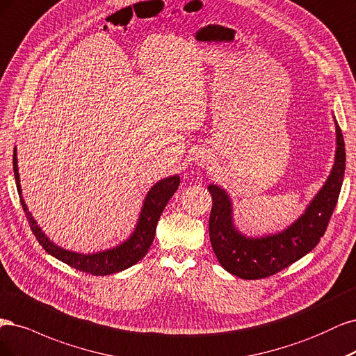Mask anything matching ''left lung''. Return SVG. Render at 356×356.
Wrapping results in <instances>:
<instances>
[{"label":"left lung","instance_id":"8db88e82","mask_svg":"<svg viewBox=\"0 0 356 356\" xmlns=\"http://www.w3.org/2000/svg\"><path fill=\"white\" fill-rule=\"evenodd\" d=\"M336 158L331 173L305 213L282 232L260 238L241 234L234 225L232 202L225 189L210 185L213 198L210 214V241L220 265L243 280H260L289 268L306 256L327 231L336 209L345 176V140L336 121Z\"/></svg>","mask_w":356,"mask_h":356}]
</instances>
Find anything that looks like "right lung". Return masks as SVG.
<instances>
[{
    "label": "right lung",
    "instance_id": "1",
    "mask_svg": "<svg viewBox=\"0 0 356 356\" xmlns=\"http://www.w3.org/2000/svg\"><path fill=\"white\" fill-rule=\"evenodd\" d=\"M16 156H17V152L15 147L13 170H15L16 186H17L22 209H24L26 214V219L32 229V234L35 235L38 243L49 254L59 259L60 261L66 263V265H70L76 270H83L86 273L96 275V277H99V275L105 277V275L117 273L120 270H124L136 265L137 261L145 257L149 247H151L154 243L159 216L163 214V210L165 209L168 200L173 197L180 185V177L177 175L156 181L146 195L139 220H137L134 232L130 235L129 239H125L122 244L113 247L111 250L99 251V253H95V254H81V253H75V251L65 250L51 243L50 238L45 236V234L41 231V227L37 225L35 220H33V217L29 213L26 204L24 201V197H22Z\"/></svg>",
    "mask_w": 356,
    "mask_h": 356
}]
</instances>
